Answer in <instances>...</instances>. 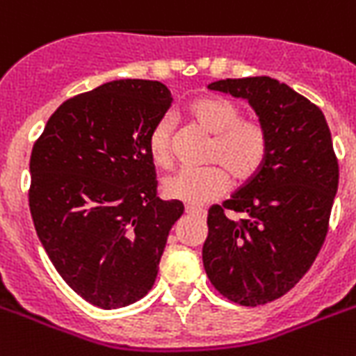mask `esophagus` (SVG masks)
Wrapping results in <instances>:
<instances>
[{
    "mask_svg": "<svg viewBox=\"0 0 356 356\" xmlns=\"http://www.w3.org/2000/svg\"><path fill=\"white\" fill-rule=\"evenodd\" d=\"M184 212H186L188 216H195V218H201V219L207 218V210H204V208L190 207V204H186V207H184Z\"/></svg>",
    "mask_w": 356,
    "mask_h": 356,
    "instance_id": "1",
    "label": "esophagus"
}]
</instances>
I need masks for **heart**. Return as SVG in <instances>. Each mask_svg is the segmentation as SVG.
Listing matches in <instances>:
<instances>
[{"instance_id": "b5f03b06", "label": "heart", "mask_w": 356, "mask_h": 356, "mask_svg": "<svg viewBox=\"0 0 356 356\" xmlns=\"http://www.w3.org/2000/svg\"><path fill=\"white\" fill-rule=\"evenodd\" d=\"M188 117L199 128L213 135L208 148L204 168H186L164 181V193L190 207H203L227 192L228 173L236 181H247L261 168L267 155V131L254 118L241 117L238 104L221 97L193 100ZM172 115H164L153 124L148 135L149 155L159 166L172 163L173 146Z\"/></svg>"}]
</instances>
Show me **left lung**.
<instances>
[{
  "instance_id": "1",
  "label": "left lung",
  "mask_w": 356,
  "mask_h": 356,
  "mask_svg": "<svg viewBox=\"0 0 356 356\" xmlns=\"http://www.w3.org/2000/svg\"><path fill=\"white\" fill-rule=\"evenodd\" d=\"M212 91L245 98L267 131L261 168L223 207L208 210L203 265L230 302L256 307L289 293L318 256L338 190L323 113L270 76L227 78ZM244 213L228 218L226 210Z\"/></svg>"
}]
</instances>
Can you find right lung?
<instances>
[{
	"label": "right lung",
	"mask_w": 356,
	"mask_h": 356,
	"mask_svg": "<svg viewBox=\"0 0 356 356\" xmlns=\"http://www.w3.org/2000/svg\"><path fill=\"white\" fill-rule=\"evenodd\" d=\"M153 80H115L69 98L31 153L29 207L58 274L100 309L148 294L181 201L157 197L148 149L153 124L172 106Z\"/></svg>",
	"instance_id": "right-lung-1"
}]
</instances>
